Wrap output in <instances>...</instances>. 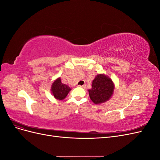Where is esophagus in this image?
<instances>
[{
	"instance_id": "obj_1",
	"label": "esophagus",
	"mask_w": 160,
	"mask_h": 160,
	"mask_svg": "<svg viewBox=\"0 0 160 160\" xmlns=\"http://www.w3.org/2000/svg\"><path fill=\"white\" fill-rule=\"evenodd\" d=\"M79 87H80V88H86V85H79Z\"/></svg>"
}]
</instances>
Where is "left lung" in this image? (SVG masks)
<instances>
[{"instance_id":"obj_1","label":"left lung","mask_w":160,"mask_h":160,"mask_svg":"<svg viewBox=\"0 0 160 160\" xmlns=\"http://www.w3.org/2000/svg\"><path fill=\"white\" fill-rule=\"evenodd\" d=\"M114 85L110 78L103 74L98 75L89 89V97L95 104H100L109 100L113 93Z\"/></svg>"}]
</instances>
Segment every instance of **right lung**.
<instances>
[{
	"instance_id": "1",
	"label": "right lung",
	"mask_w": 160,
	"mask_h": 160,
	"mask_svg": "<svg viewBox=\"0 0 160 160\" xmlns=\"http://www.w3.org/2000/svg\"><path fill=\"white\" fill-rule=\"evenodd\" d=\"M70 91L71 88L68 85L62 83L60 78H58L53 82L51 87V91L53 96L59 100L64 99Z\"/></svg>"
}]
</instances>
